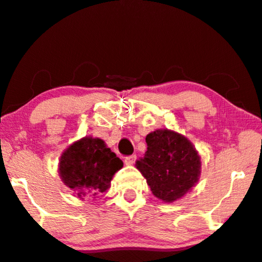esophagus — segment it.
<instances>
[{"mask_svg": "<svg viewBox=\"0 0 262 262\" xmlns=\"http://www.w3.org/2000/svg\"><path fill=\"white\" fill-rule=\"evenodd\" d=\"M135 160H137V156H135V155L128 156V157H125V159H124V163L127 166H132V165H134Z\"/></svg>", "mask_w": 262, "mask_h": 262, "instance_id": "obj_1", "label": "esophagus"}]
</instances>
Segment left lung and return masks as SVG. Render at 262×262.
<instances>
[{
  "mask_svg": "<svg viewBox=\"0 0 262 262\" xmlns=\"http://www.w3.org/2000/svg\"><path fill=\"white\" fill-rule=\"evenodd\" d=\"M145 140L147 150L135 167L157 199L168 204L182 199L199 182L198 150L187 137L167 128L151 132Z\"/></svg>",
  "mask_w": 262,
  "mask_h": 262,
  "instance_id": "1",
  "label": "left lung"
}]
</instances>
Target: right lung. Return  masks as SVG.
Returning <instances> with one entry per match:
<instances>
[{
  "instance_id": "obj_1",
  "label": "right lung",
  "mask_w": 262,
  "mask_h": 262,
  "mask_svg": "<svg viewBox=\"0 0 262 262\" xmlns=\"http://www.w3.org/2000/svg\"><path fill=\"white\" fill-rule=\"evenodd\" d=\"M122 167V160L102 139L84 137L63 151L58 162V174L63 184L73 190L80 200L84 198L95 199L108 190L113 176Z\"/></svg>"
}]
</instances>
